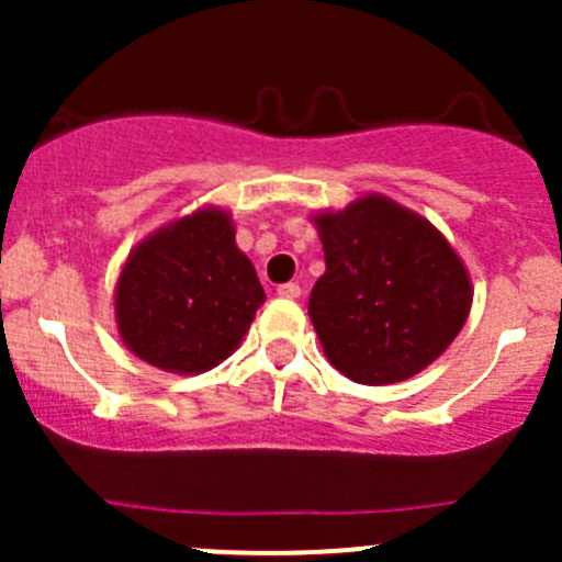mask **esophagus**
Returning a JSON list of instances; mask_svg holds the SVG:
<instances>
[{"mask_svg": "<svg viewBox=\"0 0 562 562\" xmlns=\"http://www.w3.org/2000/svg\"><path fill=\"white\" fill-rule=\"evenodd\" d=\"M278 295L295 301V297H301V284H295V281H290V284H281L278 286Z\"/></svg>", "mask_w": 562, "mask_h": 562, "instance_id": "34e87169", "label": "esophagus"}]
</instances>
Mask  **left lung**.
Wrapping results in <instances>:
<instances>
[{
	"mask_svg": "<svg viewBox=\"0 0 562 562\" xmlns=\"http://www.w3.org/2000/svg\"><path fill=\"white\" fill-rule=\"evenodd\" d=\"M326 272L310 317L329 362L362 385L419 374L470 315V276L430 222L385 196L315 216Z\"/></svg>",
	"mask_w": 562,
	"mask_h": 562,
	"instance_id": "left-lung-1",
	"label": "left lung"
}]
</instances>
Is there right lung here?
Wrapping results in <instances>:
<instances>
[{
  "label": "right lung",
  "mask_w": 562,
  "mask_h": 562,
  "mask_svg": "<svg viewBox=\"0 0 562 562\" xmlns=\"http://www.w3.org/2000/svg\"><path fill=\"white\" fill-rule=\"evenodd\" d=\"M267 301L250 258L236 247L231 216L196 211L146 238L128 256L114 315L140 360L173 374L220 366Z\"/></svg>",
  "instance_id": "obj_1"
}]
</instances>
